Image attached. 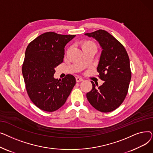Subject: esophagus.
Instances as JSON below:
<instances>
[{
	"instance_id": "esophagus-1",
	"label": "esophagus",
	"mask_w": 153,
	"mask_h": 153,
	"mask_svg": "<svg viewBox=\"0 0 153 153\" xmlns=\"http://www.w3.org/2000/svg\"><path fill=\"white\" fill-rule=\"evenodd\" d=\"M76 82H81L83 81V79L82 77H77L76 78Z\"/></svg>"
}]
</instances>
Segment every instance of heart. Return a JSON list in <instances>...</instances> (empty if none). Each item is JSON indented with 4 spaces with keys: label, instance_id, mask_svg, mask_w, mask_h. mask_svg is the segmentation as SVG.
<instances>
[{
    "label": "heart",
    "instance_id": "heart-1",
    "mask_svg": "<svg viewBox=\"0 0 153 153\" xmlns=\"http://www.w3.org/2000/svg\"><path fill=\"white\" fill-rule=\"evenodd\" d=\"M81 46L82 50L86 49H96L95 43L91 40H85L82 42L81 43Z\"/></svg>",
    "mask_w": 153,
    "mask_h": 153
}]
</instances>
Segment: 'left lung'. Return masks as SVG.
<instances>
[{
    "label": "left lung",
    "instance_id": "1",
    "mask_svg": "<svg viewBox=\"0 0 153 153\" xmlns=\"http://www.w3.org/2000/svg\"><path fill=\"white\" fill-rule=\"evenodd\" d=\"M85 35L97 40L102 48L97 70L104 81L97 87L98 84L91 81L92 89L87 93V99L97 110L110 112L121 105L126 96L131 77L130 59L124 46L107 31L99 30Z\"/></svg>",
    "mask_w": 153,
    "mask_h": 153
}]
</instances>
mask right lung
<instances>
[{"label":"right lung","instance_id":"right-lung-1","mask_svg":"<svg viewBox=\"0 0 153 153\" xmlns=\"http://www.w3.org/2000/svg\"><path fill=\"white\" fill-rule=\"evenodd\" d=\"M76 35L46 32L29 43L22 66V74L30 99L45 111H54L65 103L76 84L68 74L55 79V68L63 62L64 47Z\"/></svg>","mask_w":153,"mask_h":153}]
</instances>
